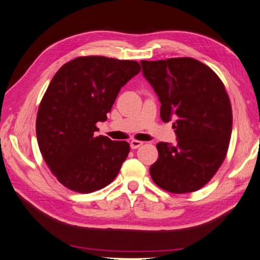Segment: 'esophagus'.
<instances>
[{
	"label": "esophagus",
	"mask_w": 260,
	"mask_h": 260,
	"mask_svg": "<svg viewBox=\"0 0 260 260\" xmlns=\"http://www.w3.org/2000/svg\"><path fill=\"white\" fill-rule=\"evenodd\" d=\"M142 145H143V142H141V141H136V140L131 141V148L132 149H136L140 146H142Z\"/></svg>",
	"instance_id": "1"
}]
</instances>
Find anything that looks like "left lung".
<instances>
[{
  "mask_svg": "<svg viewBox=\"0 0 260 260\" xmlns=\"http://www.w3.org/2000/svg\"><path fill=\"white\" fill-rule=\"evenodd\" d=\"M141 64L158 96L161 119H175L177 140L176 145L157 144L150 176L175 194L198 190L218 171L231 140L232 105L224 84L212 69L190 57Z\"/></svg>",
  "mask_w": 260,
  "mask_h": 260,
  "instance_id": "8db88e82",
  "label": "left lung"
}]
</instances>
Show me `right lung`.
I'll return each mask as SVG.
<instances>
[{
	"label": "right lung",
	"instance_id": "right-lung-1",
	"mask_svg": "<svg viewBox=\"0 0 260 260\" xmlns=\"http://www.w3.org/2000/svg\"><path fill=\"white\" fill-rule=\"evenodd\" d=\"M141 72L136 61L83 56L54 75L36 117L42 156L58 182L78 192L112 183L129 153V144L96 136L117 95Z\"/></svg>",
	"mask_w": 260,
	"mask_h": 260
}]
</instances>
